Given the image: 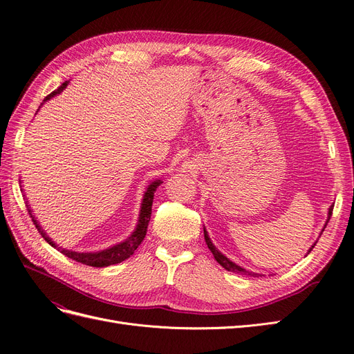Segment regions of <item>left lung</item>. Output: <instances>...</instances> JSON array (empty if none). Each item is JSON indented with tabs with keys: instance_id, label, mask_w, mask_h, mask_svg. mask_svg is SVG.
Returning a JSON list of instances; mask_svg holds the SVG:
<instances>
[{
	"instance_id": "left-lung-1",
	"label": "left lung",
	"mask_w": 354,
	"mask_h": 354,
	"mask_svg": "<svg viewBox=\"0 0 354 354\" xmlns=\"http://www.w3.org/2000/svg\"><path fill=\"white\" fill-rule=\"evenodd\" d=\"M333 207H334V205H331V207H330V210H328V218H326V223H328V221H330V217H331V214H333ZM326 223H325V226H326ZM325 226H324V229H325ZM324 229H322V230H324ZM204 239H205V243H207V246H208V250L212 251V254L214 255V258H216L217 263H218L221 267H223L225 270L232 271V272H238V274H245V276H252V277H259V276H261V274L251 272V271H246L245 268H242V267L236 266L234 263H232V261H230L227 257H225L223 254H221V252L217 250V248L213 245V242L210 241V238H208V234H207V230H205V229H204ZM317 242H318V241H317ZM317 242L312 245V248H310V250L308 251V254L313 250V246L317 245Z\"/></svg>"
}]
</instances>
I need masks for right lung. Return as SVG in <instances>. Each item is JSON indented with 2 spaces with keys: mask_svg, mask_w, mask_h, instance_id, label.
I'll list each match as a JSON object with an SVG mask.
<instances>
[{
  "mask_svg": "<svg viewBox=\"0 0 354 354\" xmlns=\"http://www.w3.org/2000/svg\"><path fill=\"white\" fill-rule=\"evenodd\" d=\"M68 84V82L62 83L55 91H52L50 95H48L44 102L49 100L50 97H54L57 95H59L61 91L65 88V86ZM162 184L160 179H157L154 182H151V184L147 187L146 192H144L142 195V203H141V210H140V217H138V223H137V227L136 230L131 233V236H128L124 242L118 243V245H113L111 248H108V250H103V251H97V252H74V251H68V250H64V248L58 246L55 242H52L50 238L48 236V234L45 233V230L39 226V221L35 218L30 207L28 204V201H26V207H28V212L32 217V221L33 225L36 226V229L39 230V233L42 234V238L50 245L54 246L55 250H58L61 254H64L65 257H68L74 261H77V263H82L84 266H90V267H97V268H102V267H108V266H113V264H120L122 263V261H125L127 258H129L131 255L134 254V251L137 250V248L140 246V243L142 242V239L146 238V233H147V226H149V221H150V216H151V205H153V200H154V192L157 189V187H159Z\"/></svg>",
  "mask_w": 354,
  "mask_h": 354,
  "instance_id": "add662e5",
  "label": "right lung"
}]
</instances>
